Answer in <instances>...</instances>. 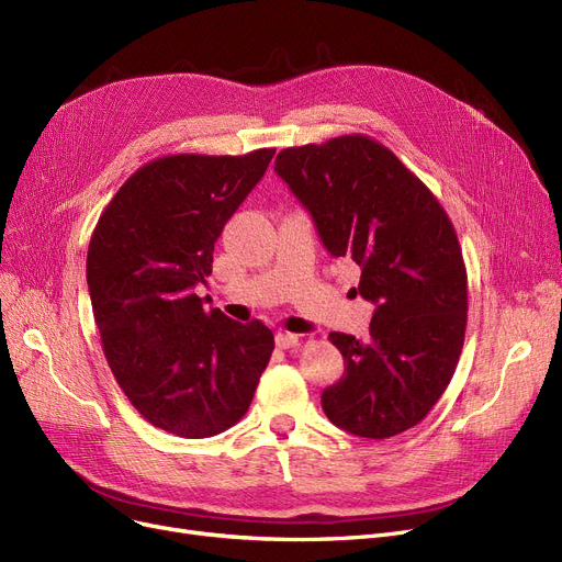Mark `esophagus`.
Wrapping results in <instances>:
<instances>
[{
	"label": "esophagus",
	"mask_w": 562,
	"mask_h": 562,
	"mask_svg": "<svg viewBox=\"0 0 562 562\" xmlns=\"http://www.w3.org/2000/svg\"><path fill=\"white\" fill-rule=\"evenodd\" d=\"M276 344H278V348H293V346H299V335H293V333H278L276 335Z\"/></svg>",
	"instance_id": "esophagus-1"
}]
</instances>
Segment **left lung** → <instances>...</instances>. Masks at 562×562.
<instances>
[{"label": "left lung", "instance_id": "obj_1", "mask_svg": "<svg viewBox=\"0 0 562 562\" xmlns=\"http://www.w3.org/2000/svg\"><path fill=\"white\" fill-rule=\"evenodd\" d=\"M276 172L328 252L360 266L356 293L375 305L367 341L330 333L346 369L323 412L369 439L417 426L449 387L467 328V269L445 206L364 134L286 147Z\"/></svg>", "mask_w": 562, "mask_h": 562}]
</instances>
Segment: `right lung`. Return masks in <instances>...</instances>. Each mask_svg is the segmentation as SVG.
Returning <instances> with one entry per match:
<instances>
[{"label": "right lung", "mask_w": 562, "mask_h": 562, "mask_svg": "<svg viewBox=\"0 0 562 562\" xmlns=\"http://www.w3.org/2000/svg\"><path fill=\"white\" fill-rule=\"evenodd\" d=\"M276 150L168 155L117 189L93 229L86 280L104 358L143 419L189 437L239 422L273 352L261 321L202 305L214 244Z\"/></svg>", "instance_id": "right-lung-1"}]
</instances>
